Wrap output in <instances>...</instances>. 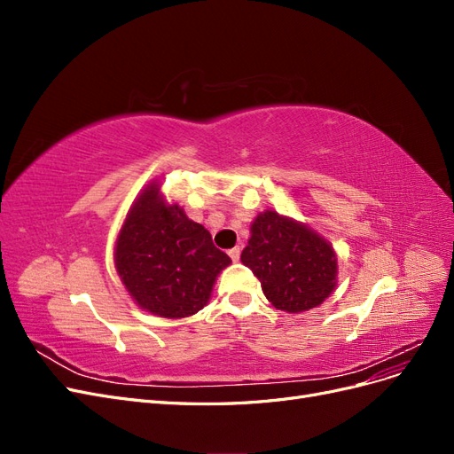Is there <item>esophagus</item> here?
<instances>
[{
	"label": "esophagus",
	"mask_w": 454,
	"mask_h": 454,
	"mask_svg": "<svg viewBox=\"0 0 454 454\" xmlns=\"http://www.w3.org/2000/svg\"><path fill=\"white\" fill-rule=\"evenodd\" d=\"M229 257L232 259V261H235V263H237V261L240 259V246H237V248H232V250H229Z\"/></svg>",
	"instance_id": "esophagus-1"
}]
</instances>
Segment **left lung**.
Returning a JSON list of instances; mask_svg holds the SVG:
<instances>
[{
	"mask_svg": "<svg viewBox=\"0 0 454 454\" xmlns=\"http://www.w3.org/2000/svg\"><path fill=\"white\" fill-rule=\"evenodd\" d=\"M242 263L254 270L269 303L290 314L320 307L337 286V254L309 225L265 210L250 225Z\"/></svg>",
	"mask_w": 454,
	"mask_h": 454,
	"instance_id": "obj_1",
	"label": "left lung"
}]
</instances>
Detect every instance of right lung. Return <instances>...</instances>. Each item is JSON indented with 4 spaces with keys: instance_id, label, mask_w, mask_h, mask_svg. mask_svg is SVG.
Listing matches in <instances>:
<instances>
[{
    "instance_id": "obj_1",
    "label": "right lung",
    "mask_w": 454,
    "mask_h": 454,
    "mask_svg": "<svg viewBox=\"0 0 454 454\" xmlns=\"http://www.w3.org/2000/svg\"><path fill=\"white\" fill-rule=\"evenodd\" d=\"M114 263L136 305L160 318L180 320L208 305L219 272L231 257L217 250L210 232L182 206L168 202L151 180L122 222Z\"/></svg>"
}]
</instances>
